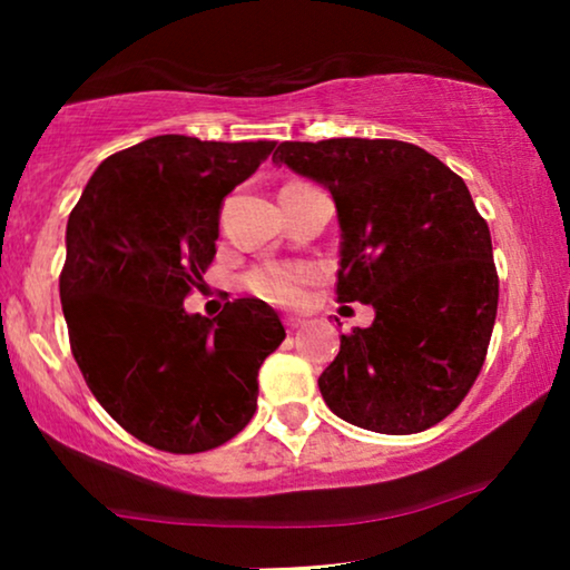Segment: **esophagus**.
I'll use <instances>...</instances> for the list:
<instances>
[{
	"label": "esophagus",
	"mask_w": 570,
	"mask_h": 570,
	"mask_svg": "<svg viewBox=\"0 0 570 570\" xmlns=\"http://www.w3.org/2000/svg\"><path fill=\"white\" fill-rule=\"evenodd\" d=\"M301 324H303V322H301L298 316H287V318H285V326H287V332H295V330H298Z\"/></svg>",
	"instance_id": "1"
}]
</instances>
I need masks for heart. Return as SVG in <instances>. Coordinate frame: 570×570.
Returning <instances> with one entry per match:
<instances>
[{
  "mask_svg": "<svg viewBox=\"0 0 570 570\" xmlns=\"http://www.w3.org/2000/svg\"><path fill=\"white\" fill-rule=\"evenodd\" d=\"M306 277L308 272L303 267H264L248 277V287L267 301L293 303Z\"/></svg>",
  "mask_w": 570,
  "mask_h": 570,
  "instance_id": "1",
  "label": "heart"
}]
</instances>
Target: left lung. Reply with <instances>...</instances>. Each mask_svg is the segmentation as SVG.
<instances>
[{
  "mask_svg": "<svg viewBox=\"0 0 570 570\" xmlns=\"http://www.w3.org/2000/svg\"><path fill=\"white\" fill-rule=\"evenodd\" d=\"M272 163L332 194L337 301L376 311L318 376L326 407L389 435L441 423L478 379L498 311L493 244L466 184L400 139L283 142Z\"/></svg>",
  "mask_w": 570,
  "mask_h": 570,
  "instance_id": "obj_1",
  "label": "left lung"
}]
</instances>
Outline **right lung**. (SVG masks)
Instances as JSON below:
<instances>
[{"mask_svg": "<svg viewBox=\"0 0 570 570\" xmlns=\"http://www.w3.org/2000/svg\"><path fill=\"white\" fill-rule=\"evenodd\" d=\"M272 150L150 137L100 163L67 220L59 295L75 361L108 415L160 451L197 454L244 431L264 357L285 340L264 301L215 318L184 308L215 259L223 199Z\"/></svg>", "mask_w": 570, "mask_h": 570, "instance_id": "right-lung-1", "label": "right lung"}]
</instances>
